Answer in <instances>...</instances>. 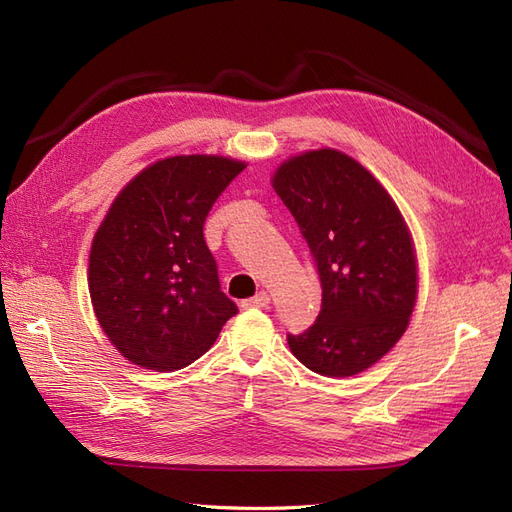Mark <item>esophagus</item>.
I'll return each instance as SVG.
<instances>
[{"label":"esophagus","mask_w":512,"mask_h":512,"mask_svg":"<svg viewBox=\"0 0 512 512\" xmlns=\"http://www.w3.org/2000/svg\"><path fill=\"white\" fill-rule=\"evenodd\" d=\"M269 301H271V297H269V294H267L265 290H262V292L256 294V297L245 299V301H243V307H267Z\"/></svg>","instance_id":"obj_1"}]
</instances>
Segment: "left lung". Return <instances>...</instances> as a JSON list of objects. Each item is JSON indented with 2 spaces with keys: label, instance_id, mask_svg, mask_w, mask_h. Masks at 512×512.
Segmentation results:
<instances>
[{
  "label": "left lung",
  "instance_id": "obj_1",
  "mask_svg": "<svg viewBox=\"0 0 512 512\" xmlns=\"http://www.w3.org/2000/svg\"><path fill=\"white\" fill-rule=\"evenodd\" d=\"M312 252L322 286L316 322L288 335L320 376L365 371L408 329L416 303L410 230L376 177L337 149L305 151L271 179Z\"/></svg>",
  "mask_w": 512,
  "mask_h": 512
}]
</instances>
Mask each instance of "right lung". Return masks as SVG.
I'll list each match as a JSON object with an SVG mask.
<instances>
[{
    "instance_id": "right-lung-1",
    "label": "right lung",
    "mask_w": 512,
    "mask_h": 512,
    "mask_svg": "<svg viewBox=\"0 0 512 512\" xmlns=\"http://www.w3.org/2000/svg\"><path fill=\"white\" fill-rule=\"evenodd\" d=\"M245 168L222 156H175L119 192L89 254V297L111 344L134 365L188 367L239 309L220 290L203 226Z\"/></svg>"
}]
</instances>
